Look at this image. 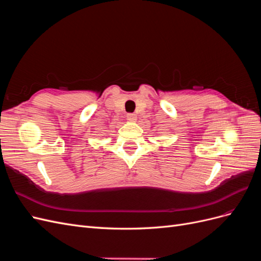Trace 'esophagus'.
Masks as SVG:
<instances>
[{
  "label": "esophagus",
  "mask_w": 261,
  "mask_h": 261,
  "mask_svg": "<svg viewBox=\"0 0 261 261\" xmlns=\"http://www.w3.org/2000/svg\"><path fill=\"white\" fill-rule=\"evenodd\" d=\"M127 120L129 122H136L137 116H136V114H134V113H128L127 114Z\"/></svg>",
  "instance_id": "obj_1"
}]
</instances>
